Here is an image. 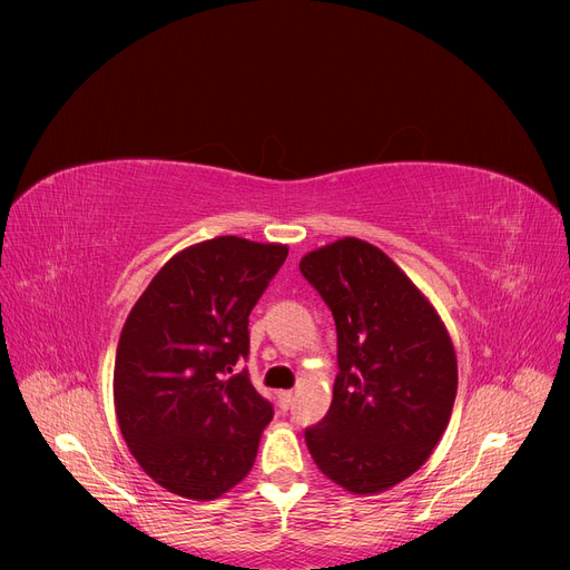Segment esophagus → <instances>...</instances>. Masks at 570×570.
<instances>
[{
	"instance_id": "34e87169",
	"label": "esophagus",
	"mask_w": 570,
	"mask_h": 570,
	"mask_svg": "<svg viewBox=\"0 0 570 570\" xmlns=\"http://www.w3.org/2000/svg\"><path fill=\"white\" fill-rule=\"evenodd\" d=\"M277 400H279V409H282V411H288L291 404H293V393H291V391H282V393L277 395Z\"/></svg>"
}]
</instances>
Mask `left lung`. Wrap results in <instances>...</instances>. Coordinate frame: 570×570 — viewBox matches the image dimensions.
<instances>
[{
  "label": "left lung",
  "mask_w": 570,
  "mask_h": 570,
  "mask_svg": "<svg viewBox=\"0 0 570 570\" xmlns=\"http://www.w3.org/2000/svg\"><path fill=\"white\" fill-rule=\"evenodd\" d=\"M303 277L337 325L340 374L323 421L305 430L316 466L353 494H376L421 469L458 395V357L428 297L357 237L309 252Z\"/></svg>",
  "instance_id": "1"
}]
</instances>
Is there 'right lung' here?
Masks as SVG:
<instances>
[{
    "label": "right lung",
    "instance_id": "add662e5",
    "mask_svg": "<svg viewBox=\"0 0 570 570\" xmlns=\"http://www.w3.org/2000/svg\"><path fill=\"white\" fill-rule=\"evenodd\" d=\"M286 245L222 235L175 254L127 316L112 397L131 455L168 492L209 501L252 471L273 421L247 370L249 314Z\"/></svg>",
    "mask_w": 570,
    "mask_h": 570
}]
</instances>
